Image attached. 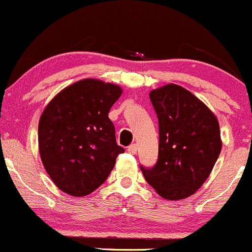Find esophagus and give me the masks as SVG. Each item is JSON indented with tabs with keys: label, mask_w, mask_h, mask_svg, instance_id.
<instances>
[{
	"label": "esophagus",
	"mask_w": 252,
	"mask_h": 252,
	"mask_svg": "<svg viewBox=\"0 0 252 252\" xmlns=\"http://www.w3.org/2000/svg\"><path fill=\"white\" fill-rule=\"evenodd\" d=\"M127 152L129 153V154H136L137 153V144H131L128 148H127Z\"/></svg>",
	"instance_id": "esophagus-1"
}]
</instances>
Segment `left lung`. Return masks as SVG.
Returning <instances> with one entry per match:
<instances>
[{
	"label": "left lung",
	"instance_id": "left-lung-1",
	"mask_svg": "<svg viewBox=\"0 0 252 252\" xmlns=\"http://www.w3.org/2000/svg\"><path fill=\"white\" fill-rule=\"evenodd\" d=\"M149 97L159 123V154L157 164L141 165V170L162 198H188L203 186L220 157L219 121L201 100L178 85L152 91Z\"/></svg>",
	"mask_w": 252,
	"mask_h": 252
}]
</instances>
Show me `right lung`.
Returning a JSON list of instances; mask_svg holds the SVG:
<instances>
[{"label": "right lung", "instance_id": "1", "mask_svg": "<svg viewBox=\"0 0 252 252\" xmlns=\"http://www.w3.org/2000/svg\"><path fill=\"white\" fill-rule=\"evenodd\" d=\"M121 88L86 79L59 92L38 123L42 164L54 184L72 196H85L102 186L125 152L118 145L108 114Z\"/></svg>", "mask_w": 252, "mask_h": 252}]
</instances>
